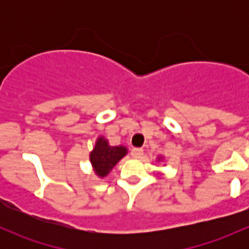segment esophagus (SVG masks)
<instances>
[{
	"label": "esophagus",
	"mask_w": 249,
	"mask_h": 249,
	"mask_svg": "<svg viewBox=\"0 0 249 249\" xmlns=\"http://www.w3.org/2000/svg\"><path fill=\"white\" fill-rule=\"evenodd\" d=\"M143 155V149L142 148H132L131 149V157L135 159H140Z\"/></svg>",
	"instance_id": "obj_1"
}]
</instances>
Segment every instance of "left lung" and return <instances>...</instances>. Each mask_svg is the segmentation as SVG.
Instances as JSON below:
<instances>
[{"instance_id": "left-lung-1", "label": "left lung", "mask_w": 249, "mask_h": 249, "mask_svg": "<svg viewBox=\"0 0 249 249\" xmlns=\"http://www.w3.org/2000/svg\"><path fill=\"white\" fill-rule=\"evenodd\" d=\"M160 160H162V158H161V157H159V158H158V161H160Z\"/></svg>"}]
</instances>
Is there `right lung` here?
Segmentation results:
<instances>
[{"instance_id":"obj_1","label":"right lung","mask_w":249,"mask_h":249,"mask_svg":"<svg viewBox=\"0 0 249 249\" xmlns=\"http://www.w3.org/2000/svg\"><path fill=\"white\" fill-rule=\"evenodd\" d=\"M127 154L124 145H110L104 136L97 137L94 149L90 152V162L100 178L106 177L120 159Z\"/></svg>"}]
</instances>
